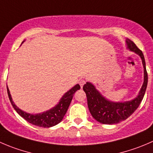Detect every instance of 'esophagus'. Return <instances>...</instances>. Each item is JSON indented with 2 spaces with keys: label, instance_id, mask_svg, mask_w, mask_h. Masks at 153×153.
Masks as SVG:
<instances>
[{
  "label": "esophagus",
  "instance_id": "34e87169",
  "mask_svg": "<svg viewBox=\"0 0 153 153\" xmlns=\"http://www.w3.org/2000/svg\"><path fill=\"white\" fill-rule=\"evenodd\" d=\"M86 83V81H84V80H81V81H79V84L80 86H81V87H83V86L84 85V84Z\"/></svg>",
  "mask_w": 153,
  "mask_h": 153
}]
</instances>
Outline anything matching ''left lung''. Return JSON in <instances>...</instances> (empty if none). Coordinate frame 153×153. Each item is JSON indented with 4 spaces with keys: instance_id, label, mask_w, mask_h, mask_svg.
Returning a JSON list of instances; mask_svg holds the SVG:
<instances>
[{
    "instance_id": "obj_1",
    "label": "left lung",
    "mask_w": 153,
    "mask_h": 153,
    "mask_svg": "<svg viewBox=\"0 0 153 153\" xmlns=\"http://www.w3.org/2000/svg\"><path fill=\"white\" fill-rule=\"evenodd\" d=\"M126 45L130 51L140 56L143 66L144 81L138 96L135 99L124 102H111L105 99L91 83L87 82L83 87L87 98V105L90 114L96 120L101 123L116 124L129 117L139 107L146 92L148 75L144 56L137 45L129 39H126Z\"/></svg>"
}]
</instances>
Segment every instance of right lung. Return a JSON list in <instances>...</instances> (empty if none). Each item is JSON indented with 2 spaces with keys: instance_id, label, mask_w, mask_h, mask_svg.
Masks as SVG:
<instances>
[{
  "instance_id": "right-lung-1",
  "label": "right lung",
  "mask_w": 153,
  "mask_h": 153,
  "mask_svg": "<svg viewBox=\"0 0 153 153\" xmlns=\"http://www.w3.org/2000/svg\"><path fill=\"white\" fill-rule=\"evenodd\" d=\"M23 42H22V43H23ZM80 88H81V87H80L79 84H76L75 87H72L71 90H69V91L66 92L63 95L59 103L55 107L45 111V112L42 113V114H28V113H26L19 109L15 105L13 99H12L8 87H7V93H8L9 99H10L12 105L16 111V112L21 117H22L24 119L26 120L28 123L33 124V125L37 126L39 127H43V128H49V127L54 126L57 125L59 123L61 122L63 117L65 116V114L67 111L69 105H70L71 101H72V97L74 96V93L77 90H80Z\"/></svg>"
}]
</instances>
